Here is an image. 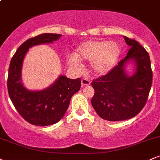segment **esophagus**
Instances as JSON below:
<instances>
[{
	"label": "esophagus",
	"mask_w": 160,
	"mask_h": 160,
	"mask_svg": "<svg viewBox=\"0 0 160 160\" xmlns=\"http://www.w3.org/2000/svg\"><path fill=\"white\" fill-rule=\"evenodd\" d=\"M90 84V81H89L88 79L86 78H82L81 80V86H89Z\"/></svg>",
	"instance_id": "obj_1"
}]
</instances>
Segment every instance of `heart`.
<instances>
[{
  "instance_id": "1",
  "label": "heart",
  "mask_w": 160,
  "mask_h": 160,
  "mask_svg": "<svg viewBox=\"0 0 160 160\" xmlns=\"http://www.w3.org/2000/svg\"><path fill=\"white\" fill-rule=\"evenodd\" d=\"M120 54V47L116 42L88 40L77 47L70 62L78 66L79 62H91L93 74L100 76L109 73L115 67Z\"/></svg>"
}]
</instances>
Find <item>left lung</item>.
<instances>
[{
  "label": "left lung",
  "instance_id": "obj_1",
  "mask_svg": "<svg viewBox=\"0 0 160 160\" xmlns=\"http://www.w3.org/2000/svg\"><path fill=\"white\" fill-rule=\"evenodd\" d=\"M130 47L123 59L108 74L92 82L95 90L92 105L101 118L121 121L132 118L144 107L152 85L153 72L148 52L136 40L123 37ZM133 61L132 75L125 71L126 64Z\"/></svg>",
  "mask_w": 160,
  "mask_h": 160
}]
</instances>
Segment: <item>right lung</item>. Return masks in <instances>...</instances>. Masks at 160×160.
<instances>
[{
	"instance_id": "1",
	"label": "right lung",
	"mask_w": 160,
	"mask_h": 160,
	"mask_svg": "<svg viewBox=\"0 0 160 160\" xmlns=\"http://www.w3.org/2000/svg\"><path fill=\"white\" fill-rule=\"evenodd\" d=\"M62 34H42L25 41L18 48L10 61L7 89L16 111L27 122L46 126L56 123L68 108L71 97L78 92L81 79H70L60 75L51 86L40 91L27 89L22 82V68L29 48L36 45L51 43Z\"/></svg>"
}]
</instances>
